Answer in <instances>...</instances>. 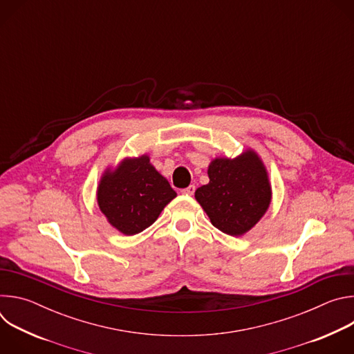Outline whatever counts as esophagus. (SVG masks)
Returning <instances> with one entry per match:
<instances>
[{
	"instance_id": "1",
	"label": "esophagus",
	"mask_w": 354,
	"mask_h": 354,
	"mask_svg": "<svg viewBox=\"0 0 354 354\" xmlns=\"http://www.w3.org/2000/svg\"><path fill=\"white\" fill-rule=\"evenodd\" d=\"M194 190H196V186H194V185H190V186H187V187L182 189L180 192H182V194H186V196H192V194L194 193Z\"/></svg>"
}]
</instances>
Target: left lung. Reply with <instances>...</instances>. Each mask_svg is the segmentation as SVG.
Instances as JSON below:
<instances>
[{"label": "left lung", "instance_id": "8db88e82", "mask_svg": "<svg viewBox=\"0 0 354 354\" xmlns=\"http://www.w3.org/2000/svg\"><path fill=\"white\" fill-rule=\"evenodd\" d=\"M207 174L210 182L196 190V200L216 228L231 236L243 235L263 217L272 200L262 160L246 149L234 160H213Z\"/></svg>", "mask_w": 354, "mask_h": 354}]
</instances>
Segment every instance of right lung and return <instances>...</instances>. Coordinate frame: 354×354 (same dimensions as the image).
Masks as SVG:
<instances>
[{"mask_svg": "<svg viewBox=\"0 0 354 354\" xmlns=\"http://www.w3.org/2000/svg\"><path fill=\"white\" fill-rule=\"evenodd\" d=\"M176 192L149 164L148 156L123 160L100 178L97 206L112 227L124 235H134L156 223Z\"/></svg>", "mask_w": 354, "mask_h": 354, "instance_id": "right-lung-1", "label": "right lung"}]
</instances>
